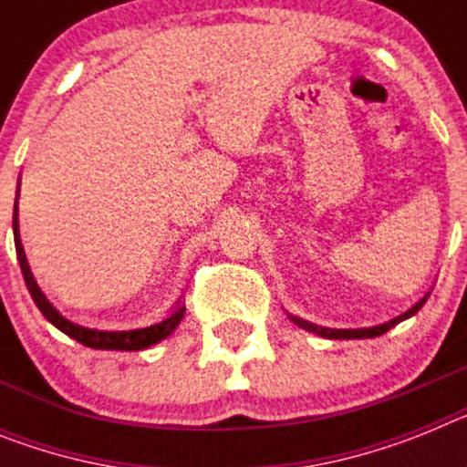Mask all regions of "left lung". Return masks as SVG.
<instances>
[{
    "instance_id": "left-lung-1",
    "label": "left lung",
    "mask_w": 467,
    "mask_h": 467,
    "mask_svg": "<svg viewBox=\"0 0 467 467\" xmlns=\"http://www.w3.org/2000/svg\"><path fill=\"white\" fill-rule=\"evenodd\" d=\"M428 297H430V290L423 295V297H420V300L416 302V305L409 306L404 314L389 318V321H385V324L370 326V328H326V326H317V324H312V321H305V318H300V317H293V314H288V318L293 321L295 326H300V328L309 330V333H317V336H321V337H328V340H364V337L382 336V333H388L389 328H394V326L401 324V321H406V318H411L413 314H416L418 309L425 305V302H428Z\"/></svg>"
}]
</instances>
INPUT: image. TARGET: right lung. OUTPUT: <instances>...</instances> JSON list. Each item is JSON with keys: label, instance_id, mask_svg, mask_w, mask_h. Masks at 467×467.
<instances>
[{"label": "right lung", "instance_id": "obj_1", "mask_svg": "<svg viewBox=\"0 0 467 467\" xmlns=\"http://www.w3.org/2000/svg\"><path fill=\"white\" fill-rule=\"evenodd\" d=\"M18 191H21V179H18ZM18 191H16V205H14V241H16V254H18V265H21L23 278H26V285L33 295L35 305H37L39 312L44 314V318L49 321L51 326L66 333L67 337L78 340L79 345L91 349H119V352H139V349H146L150 345H158L161 340H165L184 318L186 306L182 305V300L177 302L172 312L167 314L162 321L150 326H143V328H131V330H99V328H87V326H79L70 318L63 317L49 300L47 295L42 293V288L35 281L33 272H30V265H27L26 250H23L21 243V231H18Z\"/></svg>", "mask_w": 467, "mask_h": 467}]
</instances>
